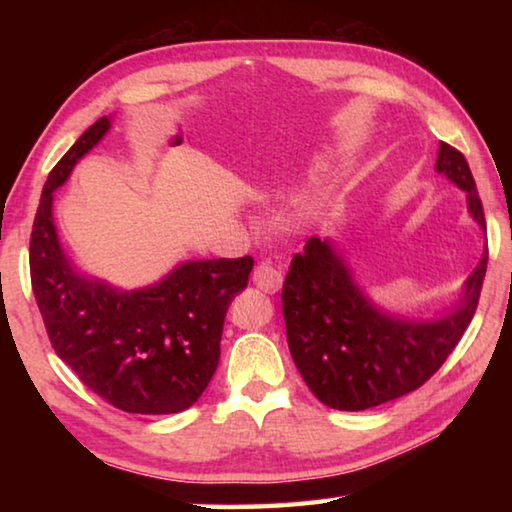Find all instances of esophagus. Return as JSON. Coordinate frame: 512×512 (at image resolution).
Here are the masks:
<instances>
[{"mask_svg":"<svg viewBox=\"0 0 512 512\" xmlns=\"http://www.w3.org/2000/svg\"><path fill=\"white\" fill-rule=\"evenodd\" d=\"M253 282L257 289H262L266 293H275L282 287V271L271 262V259H262L253 271Z\"/></svg>","mask_w":512,"mask_h":512,"instance_id":"obj_1","label":"esophagus"}]
</instances>
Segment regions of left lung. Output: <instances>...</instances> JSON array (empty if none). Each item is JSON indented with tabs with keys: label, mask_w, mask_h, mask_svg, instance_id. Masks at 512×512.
I'll list each match as a JSON object with an SVG mask.
<instances>
[{
	"label": "left lung",
	"mask_w": 512,
	"mask_h": 512,
	"mask_svg": "<svg viewBox=\"0 0 512 512\" xmlns=\"http://www.w3.org/2000/svg\"><path fill=\"white\" fill-rule=\"evenodd\" d=\"M436 171L467 194V210L485 230L470 164L440 142ZM488 248L447 314L409 320L372 305L329 239L311 237L293 257L282 287L287 341L309 391L329 409L366 411L420 388L461 341L479 305Z\"/></svg>",
	"instance_id": "1"
}]
</instances>
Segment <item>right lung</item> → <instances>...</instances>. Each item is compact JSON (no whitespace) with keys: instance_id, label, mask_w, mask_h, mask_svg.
<instances>
[{"instance_id":"obj_1","label":"right lung","mask_w":512,"mask_h":512,"mask_svg":"<svg viewBox=\"0 0 512 512\" xmlns=\"http://www.w3.org/2000/svg\"><path fill=\"white\" fill-rule=\"evenodd\" d=\"M108 128V117L94 121L49 173L31 232L33 293L56 354L92 393L126 413H180L219 366L225 314L255 262L248 255L185 262L135 291L76 271L60 248L51 205Z\"/></svg>"}]
</instances>
